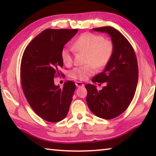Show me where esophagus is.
<instances>
[{"instance_id": "1", "label": "esophagus", "mask_w": 156, "mask_h": 156, "mask_svg": "<svg viewBox=\"0 0 156 156\" xmlns=\"http://www.w3.org/2000/svg\"><path fill=\"white\" fill-rule=\"evenodd\" d=\"M76 85L77 87H84V84L82 83V82H76Z\"/></svg>"}]
</instances>
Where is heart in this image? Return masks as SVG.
I'll use <instances>...</instances> for the list:
<instances>
[{
    "label": "heart",
    "mask_w": 156,
    "mask_h": 156,
    "mask_svg": "<svg viewBox=\"0 0 156 156\" xmlns=\"http://www.w3.org/2000/svg\"><path fill=\"white\" fill-rule=\"evenodd\" d=\"M72 48L76 52L86 54L84 63L87 65L73 68L69 72L71 78L82 81L93 74L95 68L105 67L110 61L114 50L112 41L106 40L101 35L92 33H84L80 35L73 42ZM60 56L66 66L72 64L73 55L69 49L63 48Z\"/></svg>",
    "instance_id": "heart-1"
}]
</instances>
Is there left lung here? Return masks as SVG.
Masks as SVG:
<instances>
[{
    "instance_id": "1",
    "label": "left lung",
    "mask_w": 156,
    "mask_h": 156,
    "mask_svg": "<svg viewBox=\"0 0 156 156\" xmlns=\"http://www.w3.org/2000/svg\"><path fill=\"white\" fill-rule=\"evenodd\" d=\"M93 30L109 34L114 50L105 70L91 80L107 85L97 90L96 86L87 84V103L94 114L110 120L122 114L133 98L138 80V62L133 47L120 31L112 27Z\"/></svg>"
}]
</instances>
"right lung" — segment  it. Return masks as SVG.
<instances>
[{"label":"right lung","mask_w":156,"mask_h":156,"mask_svg":"<svg viewBox=\"0 0 156 156\" xmlns=\"http://www.w3.org/2000/svg\"><path fill=\"white\" fill-rule=\"evenodd\" d=\"M78 31L47 29L30 42L21 60V84L26 99L37 115L50 122L64 119L72 102L75 83L68 80L60 88L54 78L60 75L59 68L63 66L62 49Z\"/></svg>","instance_id":"add662e5"}]
</instances>
